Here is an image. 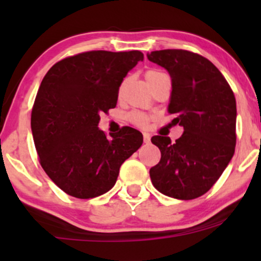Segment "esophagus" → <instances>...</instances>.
<instances>
[{
    "label": "esophagus",
    "mask_w": 261,
    "mask_h": 261,
    "mask_svg": "<svg viewBox=\"0 0 261 261\" xmlns=\"http://www.w3.org/2000/svg\"><path fill=\"white\" fill-rule=\"evenodd\" d=\"M143 142L145 143L151 142V135H149L148 133H143Z\"/></svg>",
    "instance_id": "obj_1"
}]
</instances>
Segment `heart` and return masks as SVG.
<instances>
[{
	"label": "heart",
	"instance_id": "heart-1",
	"mask_svg": "<svg viewBox=\"0 0 261 261\" xmlns=\"http://www.w3.org/2000/svg\"><path fill=\"white\" fill-rule=\"evenodd\" d=\"M163 74V72H161V71L158 70H149L146 72V80H147V82H152V81L157 79V77H160ZM127 119L130 120L133 124L135 125H139V126H143V125L147 124L148 121V118L147 115H145V114L140 113V112H133L128 114Z\"/></svg>",
	"mask_w": 261,
	"mask_h": 261
}]
</instances>
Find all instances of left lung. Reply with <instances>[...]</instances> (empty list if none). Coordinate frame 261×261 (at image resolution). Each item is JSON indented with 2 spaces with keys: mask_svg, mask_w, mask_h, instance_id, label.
Returning <instances> with one entry per match:
<instances>
[{
  "mask_svg": "<svg viewBox=\"0 0 261 261\" xmlns=\"http://www.w3.org/2000/svg\"><path fill=\"white\" fill-rule=\"evenodd\" d=\"M147 59L168 71L172 93L168 113L184 133L172 142L153 136L161 161L149 169L153 187L164 195L193 200L217 181L234 154L237 106L218 68L187 50H160Z\"/></svg>",
  "mask_w": 261,
  "mask_h": 261,
  "instance_id": "1",
  "label": "left lung"
}]
</instances>
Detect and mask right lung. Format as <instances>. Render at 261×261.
Listing matches in <instances>:
<instances>
[{
	"instance_id": "add662e5",
	"label": "right lung",
	"mask_w": 261,
	"mask_h": 261,
	"mask_svg": "<svg viewBox=\"0 0 261 261\" xmlns=\"http://www.w3.org/2000/svg\"><path fill=\"white\" fill-rule=\"evenodd\" d=\"M143 54L88 51L64 59L41 81L32 110V134L40 164L68 195L92 199L115 185L121 164L141 147L133 127L119 135L98 127L100 113L116 107L119 88Z\"/></svg>"
}]
</instances>
